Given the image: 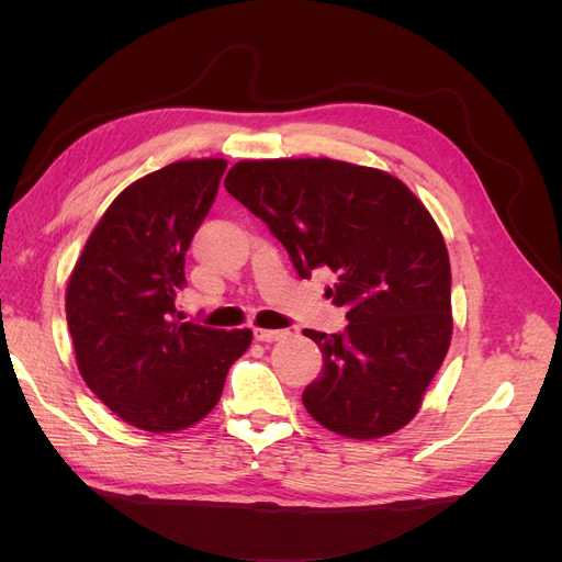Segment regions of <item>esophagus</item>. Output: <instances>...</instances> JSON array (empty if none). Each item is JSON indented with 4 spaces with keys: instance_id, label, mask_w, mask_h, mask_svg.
<instances>
[{
    "instance_id": "esophagus-1",
    "label": "esophagus",
    "mask_w": 562,
    "mask_h": 562,
    "mask_svg": "<svg viewBox=\"0 0 562 562\" xmlns=\"http://www.w3.org/2000/svg\"><path fill=\"white\" fill-rule=\"evenodd\" d=\"M288 333L285 330H262V328H255V339L258 342H279V339H283Z\"/></svg>"
}]
</instances>
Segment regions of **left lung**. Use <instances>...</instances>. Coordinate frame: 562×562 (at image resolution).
Returning a JSON list of instances; mask_svg holds the SVG:
<instances>
[{"label":"left lung","instance_id":"obj_1","mask_svg":"<svg viewBox=\"0 0 562 562\" xmlns=\"http://www.w3.org/2000/svg\"><path fill=\"white\" fill-rule=\"evenodd\" d=\"M225 190L283 244L302 279L328 267L326 297L342 333L304 330L323 372L307 413L347 438H380L411 422L450 337V258L424 203L378 168L333 159H265L229 168Z\"/></svg>","mask_w":562,"mask_h":562}]
</instances>
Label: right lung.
Returning a JSON list of instances; mask_svg holds the SVG:
<instances>
[{
  "label": "right lung",
  "mask_w": 562,
  "mask_h": 562,
  "mask_svg": "<svg viewBox=\"0 0 562 562\" xmlns=\"http://www.w3.org/2000/svg\"><path fill=\"white\" fill-rule=\"evenodd\" d=\"M227 161L168 164L128 184L100 217L67 283L65 312L83 382L131 427L168 434L206 417L250 330L180 321L184 255Z\"/></svg>",
  "instance_id": "1"
}]
</instances>
